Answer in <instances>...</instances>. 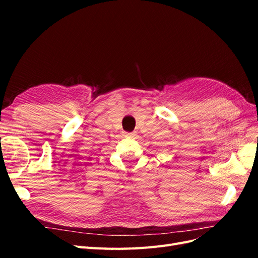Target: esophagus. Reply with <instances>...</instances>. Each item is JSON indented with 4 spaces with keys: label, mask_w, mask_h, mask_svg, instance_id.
Masks as SVG:
<instances>
[{
    "label": "esophagus",
    "mask_w": 258,
    "mask_h": 258,
    "mask_svg": "<svg viewBox=\"0 0 258 258\" xmlns=\"http://www.w3.org/2000/svg\"><path fill=\"white\" fill-rule=\"evenodd\" d=\"M128 138H135L137 136V132L134 131V132H128V134L126 135Z\"/></svg>",
    "instance_id": "1"
}]
</instances>
